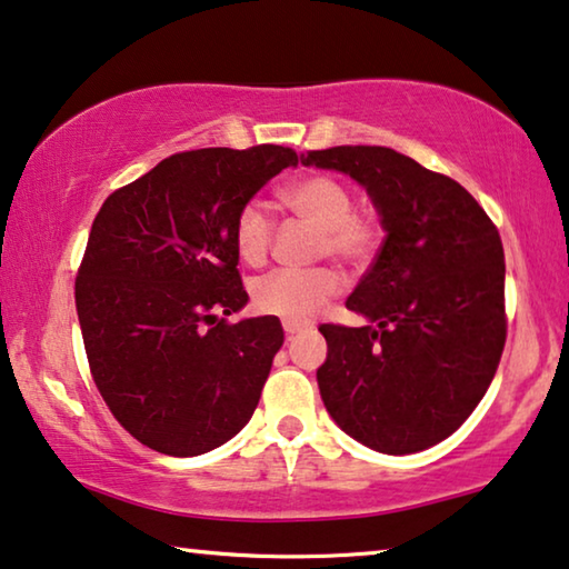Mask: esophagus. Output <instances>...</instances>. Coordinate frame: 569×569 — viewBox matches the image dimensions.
<instances>
[{
    "label": "esophagus",
    "mask_w": 569,
    "mask_h": 569,
    "mask_svg": "<svg viewBox=\"0 0 569 569\" xmlns=\"http://www.w3.org/2000/svg\"><path fill=\"white\" fill-rule=\"evenodd\" d=\"M302 331H308V326H305V323H292V320H284V333L287 336H295V333H302Z\"/></svg>",
    "instance_id": "1"
}]
</instances>
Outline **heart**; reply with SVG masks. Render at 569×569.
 I'll list each match as a JSON object with an SVG mask.
<instances>
[{
	"label": "heart",
	"mask_w": 569,
	"mask_h": 569,
	"mask_svg": "<svg viewBox=\"0 0 569 569\" xmlns=\"http://www.w3.org/2000/svg\"><path fill=\"white\" fill-rule=\"evenodd\" d=\"M282 202L305 223L318 228L316 257H331L346 267H365L382 241L375 216L353 210V192L331 174H308L282 189ZM274 241V220L264 204L246 202L233 220L238 259L261 267ZM341 292V277L328 267L279 269L251 287V302L261 316L305 323Z\"/></svg>",
	"instance_id": "b5f03b06"
}]
</instances>
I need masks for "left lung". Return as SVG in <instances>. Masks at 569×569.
Segmentation results:
<instances>
[{
    "mask_svg": "<svg viewBox=\"0 0 569 569\" xmlns=\"http://www.w3.org/2000/svg\"><path fill=\"white\" fill-rule=\"evenodd\" d=\"M302 163L367 187L387 230L346 308L369 326L323 323L326 410L351 439L413 455L457 431L488 392L506 346L500 233L467 189L385 146L308 151Z\"/></svg>",
    "mask_w": 569,
    "mask_h": 569,
    "instance_id": "left-lung-1",
    "label": "left lung"
}]
</instances>
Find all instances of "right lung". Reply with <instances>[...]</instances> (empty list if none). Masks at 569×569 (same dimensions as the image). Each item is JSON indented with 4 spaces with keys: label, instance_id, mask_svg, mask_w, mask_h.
Returning <instances> with one entry per match:
<instances>
[{
    "label": "right lung",
    "instance_id": "add662e5",
    "mask_svg": "<svg viewBox=\"0 0 569 569\" xmlns=\"http://www.w3.org/2000/svg\"><path fill=\"white\" fill-rule=\"evenodd\" d=\"M295 163L269 143L182 151L97 212L73 284L81 339L110 413L148 449L204 455L257 410L284 331L274 316L228 323L249 300L233 220Z\"/></svg>",
    "mask_w": 569,
    "mask_h": 569
}]
</instances>
